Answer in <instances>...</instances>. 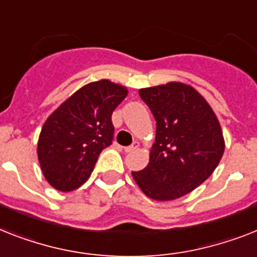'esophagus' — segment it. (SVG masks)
<instances>
[{
	"instance_id": "1",
	"label": "esophagus",
	"mask_w": 257,
	"mask_h": 257,
	"mask_svg": "<svg viewBox=\"0 0 257 257\" xmlns=\"http://www.w3.org/2000/svg\"><path fill=\"white\" fill-rule=\"evenodd\" d=\"M139 147H140V144L136 143V141H135L132 145H129V147H125L124 152H125V153H131V152H135L136 149H139Z\"/></svg>"
}]
</instances>
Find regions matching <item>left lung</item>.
I'll use <instances>...</instances> for the list:
<instances>
[{
	"instance_id": "1",
	"label": "left lung",
	"mask_w": 257,
	"mask_h": 257,
	"mask_svg": "<svg viewBox=\"0 0 257 257\" xmlns=\"http://www.w3.org/2000/svg\"><path fill=\"white\" fill-rule=\"evenodd\" d=\"M156 118V143L148 166L132 172L144 194L173 201L203 183L224 152L214 110L191 85L170 81L139 91Z\"/></svg>"
}]
</instances>
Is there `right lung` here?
I'll use <instances>...</instances> for the list:
<instances>
[{
    "mask_svg": "<svg viewBox=\"0 0 257 257\" xmlns=\"http://www.w3.org/2000/svg\"><path fill=\"white\" fill-rule=\"evenodd\" d=\"M125 87L93 81L50 114L38 140V160L47 182L72 191L89 178L101 150L113 141L112 112L126 97Z\"/></svg>",
    "mask_w": 257,
    "mask_h": 257,
    "instance_id": "add662e5",
    "label": "right lung"
}]
</instances>
